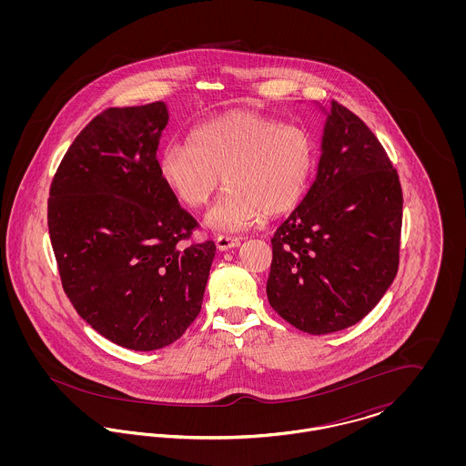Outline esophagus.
<instances>
[{"instance_id": "esophagus-1", "label": "esophagus", "mask_w": 466, "mask_h": 466, "mask_svg": "<svg viewBox=\"0 0 466 466\" xmlns=\"http://www.w3.org/2000/svg\"><path fill=\"white\" fill-rule=\"evenodd\" d=\"M215 243H217V248H218L220 251H228V249L239 246L241 241H239L238 238H230V236H218V238L215 239Z\"/></svg>"}]
</instances>
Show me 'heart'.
I'll use <instances>...</instances> for the list:
<instances>
[{
    "label": "heart",
    "instance_id": "b5f03b06",
    "mask_svg": "<svg viewBox=\"0 0 466 466\" xmlns=\"http://www.w3.org/2000/svg\"><path fill=\"white\" fill-rule=\"evenodd\" d=\"M314 166V143L304 129L260 113L232 111L196 127L188 145H167L158 157V177L192 209L208 204L222 177L227 192L206 215V225L239 232L264 213L291 209L304 196Z\"/></svg>",
    "mask_w": 466,
    "mask_h": 466
}]
</instances>
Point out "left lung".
<instances>
[{
    "label": "left lung",
    "instance_id": "1",
    "mask_svg": "<svg viewBox=\"0 0 466 466\" xmlns=\"http://www.w3.org/2000/svg\"><path fill=\"white\" fill-rule=\"evenodd\" d=\"M309 192L276 230L267 299L312 335L365 318L399 270L401 187L374 133L332 101Z\"/></svg>",
    "mask_w": 466,
    "mask_h": 466
}]
</instances>
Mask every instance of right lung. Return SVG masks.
Listing matches in <instances>:
<instances>
[{
    "label": "right lung",
    "instance_id": "1",
    "mask_svg": "<svg viewBox=\"0 0 466 466\" xmlns=\"http://www.w3.org/2000/svg\"><path fill=\"white\" fill-rule=\"evenodd\" d=\"M162 101L99 113L52 179L48 234L76 312L111 342L154 351L198 318L217 246L158 177Z\"/></svg>",
    "mask_w": 466,
    "mask_h": 466
}]
</instances>
